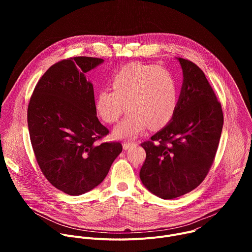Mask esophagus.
I'll list each match as a JSON object with an SVG mask.
<instances>
[{
    "label": "esophagus",
    "mask_w": 252,
    "mask_h": 252,
    "mask_svg": "<svg viewBox=\"0 0 252 252\" xmlns=\"http://www.w3.org/2000/svg\"><path fill=\"white\" fill-rule=\"evenodd\" d=\"M133 146H135V143H134V142H131V141H125V142L123 143L124 150H128L129 148H131V147H133Z\"/></svg>",
    "instance_id": "34e87169"
}]
</instances>
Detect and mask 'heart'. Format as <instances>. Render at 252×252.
I'll return each instance as SVG.
<instances>
[{
    "label": "heart",
    "mask_w": 252,
    "mask_h": 252,
    "mask_svg": "<svg viewBox=\"0 0 252 252\" xmlns=\"http://www.w3.org/2000/svg\"><path fill=\"white\" fill-rule=\"evenodd\" d=\"M112 89L100 90L95 109L105 123H115L118 138H134L149 126L160 128L172 119L177 104V85L170 71L155 64L130 63L124 65L112 79Z\"/></svg>",
    "instance_id": "b5f03b06"
}]
</instances>
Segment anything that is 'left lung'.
I'll list each match as a JSON object with an SVG mask.
<instances>
[{
    "instance_id": "8db88e82",
    "label": "left lung",
    "mask_w": 252,
    "mask_h": 252,
    "mask_svg": "<svg viewBox=\"0 0 252 252\" xmlns=\"http://www.w3.org/2000/svg\"><path fill=\"white\" fill-rule=\"evenodd\" d=\"M176 59L184 81L174 115L150 141L141 143L147 158L140 181L162 199L182 196L203 182L223 126L221 104L203 71L189 60Z\"/></svg>"
}]
</instances>
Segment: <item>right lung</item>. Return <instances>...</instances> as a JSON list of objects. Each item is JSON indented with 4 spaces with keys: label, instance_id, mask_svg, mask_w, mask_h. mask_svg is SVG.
Listing matches in <instances>:
<instances>
[{
    "label": "right lung",
    "instance_id": "1",
    "mask_svg": "<svg viewBox=\"0 0 252 252\" xmlns=\"http://www.w3.org/2000/svg\"><path fill=\"white\" fill-rule=\"evenodd\" d=\"M103 63L76 57L52 65L28 106L32 147L46 178L69 195L96 188L122 153L120 142L96 140L109 133L97 117L93 84L86 74Z\"/></svg>",
    "mask_w": 252,
    "mask_h": 252
}]
</instances>
